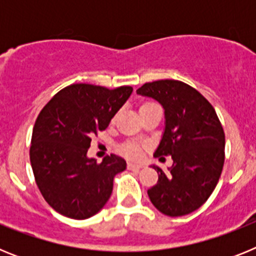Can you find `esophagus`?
<instances>
[{"label":"esophagus","mask_w":256,"mask_h":256,"mask_svg":"<svg viewBox=\"0 0 256 256\" xmlns=\"http://www.w3.org/2000/svg\"><path fill=\"white\" fill-rule=\"evenodd\" d=\"M144 168V165L134 164V162H128V169H141Z\"/></svg>","instance_id":"34e87169"}]
</instances>
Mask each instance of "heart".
Segmentation results:
<instances>
[{
  "label": "heart",
  "mask_w": 256,
  "mask_h": 256,
  "mask_svg": "<svg viewBox=\"0 0 256 256\" xmlns=\"http://www.w3.org/2000/svg\"><path fill=\"white\" fill-rule=\"evenodd\" d=\"M144 105H151V104H144ZM122 151H123V154H126L128 158H133V159H136V158H138L140 156V146L138 144H133V142L123 144V146H122Z\"/></svg>",
  "instance_id": "1"
}]
</instances>
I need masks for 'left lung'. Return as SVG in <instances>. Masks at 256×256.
I'll list each match as a JSON object with an SVG mask.
<instances>
[{"instance_id":"left-lung-1","label":"left lung","mask_w":256,"mask_h":256,"mask_svg":"<svg viewBox=\"0 0 256 256\" xmlns=\"http://www.w3.org/2000/svg\"><path fill=\"white\" fill-rule=\"evenodd\" d=\"M137 94L164 108V132L154 156L170 155L168 172L148 191L154 206L168 216L198 210L216 188L224 164V132L209 101L195 88L173 79L144 83Z\"/></svg>"}]
</instances>
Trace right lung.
<instances>
[{
	"mask_svg": "<svg viewBox=\"0 0 256 256\" xmlns=\"http://www.w3.org/2000/svg\"><path fill=\"white\" fill-rule=\"evenodd\" d=\"M132 92L130 86L108 90L72 84L38 115L32 134V169L47 204L61 216L91 218L112 196L114 176L126 168V160L112 154L97 164L87 152L92 136L108 128Z\"/></svg>",
	"mask_w": 256,
	"mask_h": 256,
	"instance_id": "right-lung-1",
	"label": "right lung"
}]
</instances>
